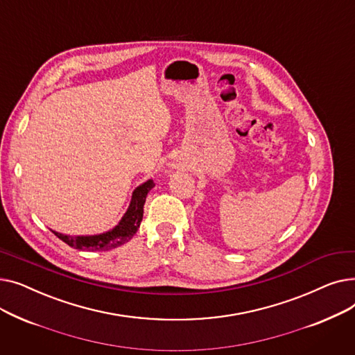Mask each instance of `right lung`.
I'll return each instance as SVG.
<instances>
[{
  "instance_id": "obj_1",
  "label": "right lung",
  "mask_w": 355,
  "mask_h": 355,
  "mask_svg": "<svg viewBox=\"0 0 355 355\" xmlns=\"http://www.w3.org/2000/svg\"><path fill=\"white\" fill-rule=\"evenodd\" d=\"M154 185L155 184L153 180H148L146 182L139 185L132 194V200H130L128 211L125 213L121 223L114 230L103 234H98V236H78V237L55 233V232L53 233L60 240H63L64 243L69 245L70 248L79 249V250L105 252V250L115 249L132 239L137 230L139 229L142 214H144V204L149 190H151Z\"/></svg>"
}]
</instances>
